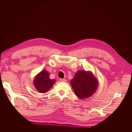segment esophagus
<instances>
[{
	"mask_svg": "<svg viewBox=\"0 0 132 132\" xmlns=\"http://www.w3.org/2000/svg\"><path fill=\"white\" fill-rule=\"evenodd\" d=\"M60 81H62V82H66L67 81L66 80L64 79H60Z\"/></svg>",
	"mask_w": 132,
	"mask_h": 132,
	"instance_id": "esophagus-1",
	"label": "esophagus"
}]
</instances>
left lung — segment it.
Here are the masks:
<instances>
[{"label": "left lung", "instance_id": "8db88e82", "mask_svg": "<svg viewBox=\"0 0 132 132\" xmlns=\"http://www.w3.org/2000/svg\"><path fill=\"white\" fill-rule=\"evenodd\" d=\"M75 95L80 98L90 97L96 90L98 81L90 72L79 70L70 81Z\"/></svg>", "mask_w": 132, "mask_h": 132}]
</instances>
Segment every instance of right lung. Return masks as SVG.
<instances>
[{
  "mask_svg": "<svg viewBox=\"0 0 132 132\" xmlns=\"http://www.w3.org/2000/svg\"><path fill=\"white\" fill-rule=\"evenodd\" d=\"M55 82V80L50 78V74L47 71L43 70L35 78L34 85L38 91L45 93L51 89Z\"/></svg>",
  "mask_w": 132,
  "mask_h": 132,
  "instance_id": "add662e5",
  "label": "right lung"
}]
</instances>
